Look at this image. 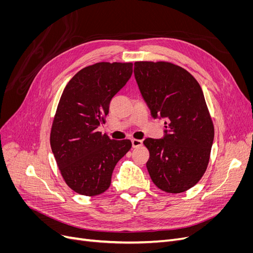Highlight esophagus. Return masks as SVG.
Wrapping results in <instances>:
<instances>
[{"label": "esophagus", "mask_w": 253, "mask_h": 253, "mask_svg": "<svg viewBox=\"0 0 253 253\" xmlns=\"http://www.w3.org/2000/svg\"><path fill=\"white\" fill-rule=\"evenodd\" d=\"M132 145H133V148H138V147H140V145H142V140L132 139Z\"/></svg>", "instance_id": "esophagus-1"}]
</instances>
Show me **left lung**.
I'll use <instances>...</instances> for the list:
<instances>
[{
    "instance_id": "1",
    "label": "left lung",
    "mask_w": 253,
    "mask_h": 253,
    "mask_svg": "<svg viewBox=\"0 0 253 253\" xmlns=\"http://www.w3.org/2000/svg\"><path fill=\"white\" fill-rule=\"evenodd\" d=\"M134 75L152 117L166 119L163 138L143 141L151 179L165 192H185L204 175L214 139L202 87L185 68L163 61L135 62Z\"/></svg>"
}]
</instances>
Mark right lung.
Returning a JSON list of instances; mask_svg holds the SVG:
<instances>
[{
	"label": "right lung",
	"instance_id": "right-lung-1",
	"mask_svg": "<svg viewBox=\"0 0 253 253\" xmlns=\"http://www.w3.org/2000/svg\"><path fill=\"white\" fill-rule=\"evenodd\" d=\"M132 73V63L99 62L82 68L63 90L50 147L61 175L75 192L95 196L108 190L115 166L132 147L131 140H112L97 129Z\"/></svg>",
	"mask_w": 253,
	"mask_h": 253
}]
</instances>
